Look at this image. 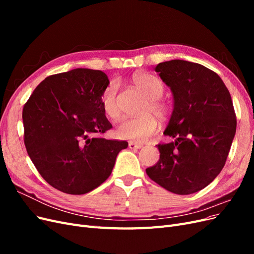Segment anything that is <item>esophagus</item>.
<instances>
[{
    "label": "esophagus",
    "instance_id": "esophagus-1",
    "mask_svg": "<svg viewBox=\"0 0 254 254\" xmlns=\"http://www.w3.org/2000/svg\"><path fill=\"white\" fill-rule=\"evenodd\" d=\"M128 146H129V148L130 149H133V150H135V149H140V148H142V144H139V143H134V142H129V144H128Z\"/></svg>",
    "mask_w": 254,
    "mask_h": 254
}]
</instances>
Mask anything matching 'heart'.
<instances>
[{
  "instance_id": "obj_1",
  "label": "heart",
  "mask_w": 254,
  "mask_h": 254,
  "mask_svg": "<svg viewBox=\"0 0 254 254\" xmlns=\"http://www.w3.org/2000/svg\"><path fill=\"white\" fill-rule=\"evenodd\" d=\"M132 83L147 98L140 109L143 114L123 122L117 129V134L121 139L141 142L147 139L157 129V119L151 113H155L159 119L166 118L167 107L160 101L164 93V86L162 81L155 76L142 72L133 75ZM118 92V84L111 82L104 90L102 95L103 110L112 121H119L122 118Z\"/></svg>"
}]
</instances>
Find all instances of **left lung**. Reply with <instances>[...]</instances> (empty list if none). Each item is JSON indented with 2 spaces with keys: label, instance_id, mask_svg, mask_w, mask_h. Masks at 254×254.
I'll use <instances>...</instances> for the list:
<instances>
[{
  "label": "left lung",
  "instance_id": "left-lung-1",
  "mask_svg": "<svg viewBox=\"0 0 254 254\" xmlns=\"http://www.w3.org/2000/svg\"><path fill=\"white\" fill-rule=\"evenodd\" d=\"M155 71L173 94L163 133L174 141L158 145L160 159L146 174L174 194H193L209 186L226 163L236 131L231 95L216 73L199 64L175 59Z\"/></svg>",
  "mask_w": 254,
  "mask_h": 254
}]
</instances>
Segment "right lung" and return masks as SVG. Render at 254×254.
Instances as JSON below:
<instances>
[{"instance_id":"add662e5","label":"right lung","mask_w":254,"mask_h":254,"mask_svg":"<svg viewBox=\"0 0 254 254\" xmlns=\"http://www.w3.org/2000/svg\"><path fill=\"white\" fill-rule=\"evenodd\" d=\"M109 83L102 71L74 68L45 78L23 108L28 156L43 179L64 193L82 195L101 186L128 147L102 136L112 128L102 106Z\"/></svg>"}]
</instances>
